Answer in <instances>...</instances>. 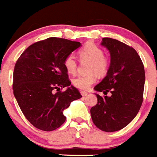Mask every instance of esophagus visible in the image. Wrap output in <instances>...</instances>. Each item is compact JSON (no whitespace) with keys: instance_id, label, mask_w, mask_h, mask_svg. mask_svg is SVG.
I'll use <instances>...</instances> for the list:
<instances>
[{"instance_id":"esophagus-1","label":"esophagus","mask_w":157,"mask_h":157,"mask_svg":"<svg viewBox=\"0 0 157 157\" xmlns=\"http://www.w3.org/2000/svg\"><path fill=\"white\" fill-rule=\"evenodd\" d=\"M80 94H81L82 96H86V95L88 94V92H85V91H80Z\"/></svg>"}]
</instances>
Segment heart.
Wrapping results in <instances>:
<instances>
[{"label": "heart", "instance_id": "heart-1", "mask_svg": "<svg viewBox=\"0 0 157 157\" xmlns=\"http://www.w3.org/2000/svg\"><path fill=\"white\" fill-rule=\"evenodd\" d=\"M80 57L82 59L91 61L89 71L92 73L88 75H80L73 80V84L76 88L82 90L89 89L92 84L96 81V75L103 76L107 73L109 68V60L103 55V50L95 43H89L79 51ZM64 66L69 73L73 74L76 72L77 63L73 54L69 55L64 60Z\"/></svg>", "mask_w": 157, "mask_h": 157}]
</instances>
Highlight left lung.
Instances as JSON below:
<instances>
[{"mask_svg":"<svg viewBox=\"0 0 157 157\" xmlns=\"http://www.w3.org/2000/svg\"><path fill=\"white\" fill-rule=\"evenodd\" d=\"M101 45L111 55L107 76L94 88L99 94L97 104L90 110L95 126L105 132L122 129L138 113L143 102L144 65L134 49L111 38H103ZM110 92L111 95L107 96Z\"/></svg>","mask_w":157,"mask_h":157,"instance_id":"1","label":"left lung"}]
</instances>
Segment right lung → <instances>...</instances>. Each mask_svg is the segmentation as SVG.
<instances>
[{"instance_id":"right-lung-1","label":"right lung","mask_w":157,"mask_h":157,"mask_svg":"<svg viewBox=\"0 0 157 157\" xmlns=\"http://www.w3.org/2000/svg\"><path fill=\"white\" fill-rule=\"evenodd\" d=\"M81 46L79 42L51 37L31 45L18 58L13 89L26 118L37 129L52 131L65 122L63 111L82 97L70 85L64 60ZM67 87L62 92L59 89Z\"/></svg>"}]
</instances>
